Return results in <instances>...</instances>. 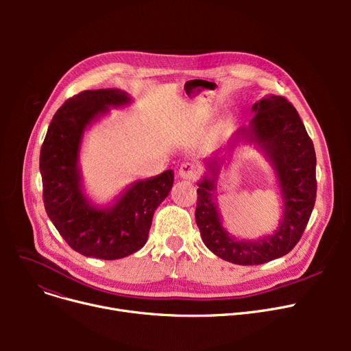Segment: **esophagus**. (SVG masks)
<instances>
[{
    "mask_svg": "<svg viewBox=\"0 0 351 351\" xmlns=\"http://www.w3.org/2000/svg\"><path fill=\"white\" fill-rule=\"evenodd\" d=\"M199 175V168L193 160H185L179 166V176L183 179L195 180Z\"/></svg>",
    "mask_w": 351,
    "mask_h": 351,
    "instance_id": "1",
    "label": "esophagus"
}]
</instances>
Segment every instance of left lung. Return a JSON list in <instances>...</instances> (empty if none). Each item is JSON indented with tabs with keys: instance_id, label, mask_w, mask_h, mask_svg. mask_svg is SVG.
Returning a JSON list of instances; mask_svg holds the SVG:
<instances>
[{
	"instance_id": "left-lung-1",
	"label": "left lung",
	"mask_w": 351,
	"mask_h": 351,
	"mask_svg": "<svg viewBox=\"0 0 351 351\" xmlns=\"http://www.w3.org/2000/svg\"><path fill=\"white\" fill-rule=\"evenodd\" d=\"M247 128H241L230 146L246 139L261 149L273 166L283 197V217L273 234L257 241H237L222 226L216 206L219 162H208L199 182L195 219L202 241L220 259L234 265H262L287 254L298 245L316 202V152L306 128L286 98L269 95L252 106Z\"/></svg>"
}]
</instances>
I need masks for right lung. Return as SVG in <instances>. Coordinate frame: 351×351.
<instances>
[{
    "label": "right lung",
    "mask_w": 351,
    "mask_h": 351,
    "mask_svg": "<svg viewBox=\"0 0 351 351\" xmlns=\"http://www.w3.org/2000/svg\"><path fill=\"white\" fill-rule=\"evenodd\" d=\"M129 102L121 89L82 90L53 115L40 154L43 197L51 222L73 250L104 261L122 259L145 246L154 213L173 185V171H165L132 183L112 208L104 209L84 195L78 158L85 129L109 106Z\"/></svg>",
    "instance_id": "obj_1"
}]
</instances>
